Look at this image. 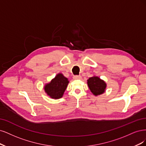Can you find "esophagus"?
I'll return each instance as SVG.
<instances>
[{"label": "esophagus", "instance_id": "1", "mask_svg": "<svg viewBox=\"0 0 146 146\" xmlns=\"http://www.w3.org/2000/svg\"><path fill=\"white\" fill-rule=\"evenodd\" d=\"M81 76H78V75H76V76H73V79H81Z\"/></svg>", "mask_w": 146, "mask_h": 146}]
</instances>
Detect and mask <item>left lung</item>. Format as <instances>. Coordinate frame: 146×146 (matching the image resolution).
<instances>
[{
	"instance_id": "obj_1",
	"label": "left lung",
	"mask_w": 146,
	"mask_h": 146,
	"mask_svg": "<svg viewBox=\"0 0 146 146\" xmlns=\"http://www.w3.org/2000/svg\"><path fill=\"white\" fill-rule=\"evenodd\" d=\"M87 85L93 95L98 96L106 92L107 84L100 78L93 76L87 79Z\"/></svg>"
}]
</instances>
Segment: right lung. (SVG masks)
Returning a JSON list of instances; mask_svg holds the SVG:
<instances>
[{"mask_svg":"<svg viewBox=\"0 0 146 146\" xmlns=\"http://www.w3.org/2000/svg\"><path fill=\"white\" fill-rule=\"evenodd\" d=\"M68 83V78L65 77L62 73H59L50 82L45 84V92L51 99H60L63 96Z\"/></svg>","mask_w":146,"mask_h":146,"instance_id":"1","label":"right lung"}]
</instances>
